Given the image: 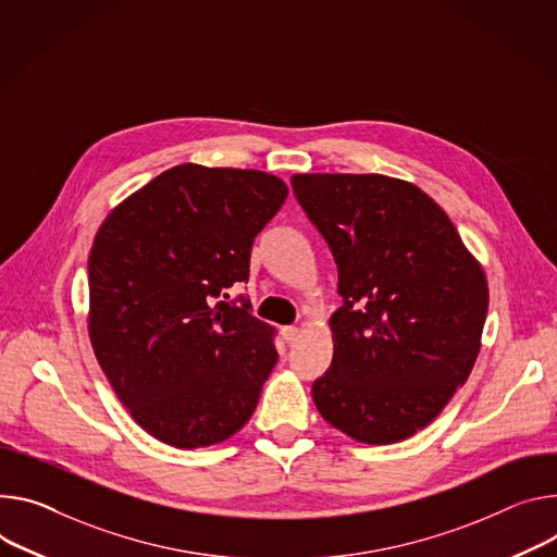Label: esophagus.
<instances>
[{"mask_svg":"<svg viewBox=\"0 0 557 557\" xmlns=\"http://www.w3.org/2000/svg\"><path fill=\"white\" fill-rule=\"evenodd\" d=\"M282 337H284L286 344H293L299 337V329L297 326H284L282 329Z\"/></svg>","mask_w":557,"mask_h":557,"instance_id":"1","label":"esophagus"}]
</instances>
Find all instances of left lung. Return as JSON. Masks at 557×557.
I'll list each match as a JSON object with an SVG mask.
<instances>
[{"label":"left lung","mask_w":557,"mask_h":557,"mask_svg":"<svg viewBox=\"0 0 557 557\" xmlns=\"http://www.w3.org/2000/svg\"><path fill=\"white\" fill-rule=\"evenodd\" d=\"M295 197L331 246L333 360L313 382L320 416L364 444L431 424L482 346L488 284L422 188L377 173H297Z\"/></svg>","instance_id":"1"}]
</instances>
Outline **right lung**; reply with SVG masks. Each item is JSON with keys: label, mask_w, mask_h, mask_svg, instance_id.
<instances>
[{"label": "right lung", "mask_w": 557, "mask_h": 557, "mask_svg": "<svg viewBox=\"0 0 557 557\" xmlns=\"http://www.w3.org/2000/svg\"><path fill=\"white\" fill-rule=\"evenodd\" d=\"M286 195L264 171L180 164L128 195L92 239L95 358L131 418L169 446L220 444L258 407L275 329L226 288L248 280L252 239Z\"/></svg>", "instance_id": "add662e5"}]
</instances>
